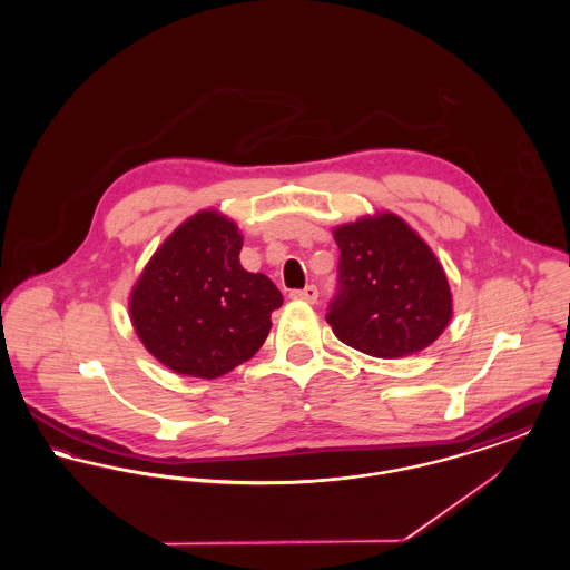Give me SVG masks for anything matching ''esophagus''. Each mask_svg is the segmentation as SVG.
<instances>
[{
    "label": "esophagus",
    "instance_id": "esophagus-1",
    "mask_svg": "<svg viewBox=\"0 0 570 570\" xmlns=\"http://www.w3.org/2000/svg\"><path fill=\"white\" fill-rule=\"evenodd\" d=\"M291 298H295V301H305V303H316V298H318V288H316L314 284H309V286H305V288H301V291H291Z\"/></svg>",
    "mask_w": 570,
    "mask_h": 570
}]
</instances>
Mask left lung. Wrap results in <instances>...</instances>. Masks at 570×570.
Wrapping results in <instances>:
<instances>
[{"label": "left lung", "mask_w": 570, "mask_h": 570, "mask_svg": "<svg viewBox=\"0 0 570 570\" xmlns=\"http://www.w3.org/2000/svg\"><path fill=\"white\" fill-rule=\"evenodd\" d=\"M337 295L326 323L354 351L400 358L434 344L453 316L449 279L434 252L395 214L333 230Z\"/></svg>", "instance_id": "obj_1"}]
</instances>
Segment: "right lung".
<instances>
[{
    "label": "right lung",
    "instance_id": "right-lung-1",
    "mask_svg": "<svg viewBox=\"0 0 570 570\" xmlns=\"http://www.w3.org/2000/svg\"><path fill=\"white\" fill-rule=\"evenodd\" d=\"M244 237L233 219L198 212L151 256L130 295L142 346L175 374H228L265 344L284 297L239 263Z\"/></svg>",
    "mask_w": 570,
    "mask_h": 570
}]
</instances>
